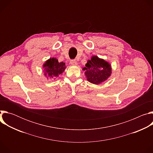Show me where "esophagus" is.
I'll use <instances>...</instances> for the list:
<instances>
[{
  "instance_id": "esophagus-1",
  "label": "esophagus",
  "mask_w": 153,
  "mask_h": 153,
  "mask_svg": "<svg viewBox=\"0 0 153 153\" xmlns=\"http://www.w3.org/2000/svg\"><path fill=\"white\" fill-rule=\"evenodd\" d=\"M70 64H71V65H77V62H76V60H71L70 61Z\"/></svg>"
}]
</instances>
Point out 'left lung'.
Returning <instances> with one entry per match:
<instances>
[{
    "label": "left lung",
    "mask_w": 153,
    "mask_h": 153,
    "mask_svg": "<svg viewBox=\"0 0 153 153\" xmlns=\"http://www.w3.org/2000/svg\"><path fill=\"white\" fill-rule=\"evenodd\" d=\"M83 70L88 81L96 85L105 81L111 74V65L97 56H93L87 61Z\"/></svg>",
    "instance_id": "obj_1"
}]
</instances>
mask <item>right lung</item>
<instances>
[{
    "label": "right lung",
    "mask_w": 153,
    "mask_h": 153,
    "mask_svg": "<svg viewBox=\"0 0 153 153\" xmlns=\"http://www.w3.org/2000/svg\"><path fill=\"white\" fill-rule=\"evenodd\" d=\"M45 76H48L51 78L56 79L61 74L66 68L65 63L59 62L56 58H50L43 64Z\"/></svg>",
    "instance_id": "right-lung-1"
}]
</instances>
